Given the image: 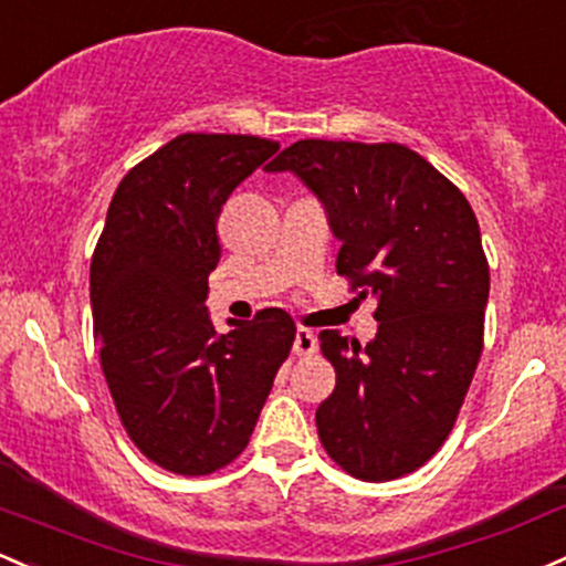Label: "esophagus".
Returning <instances> with one entry per match:
<instances>
[{
	"mask_svg": "<svg viewBox=\"0 0 566 566\" xmlns=\"http://www.w3.org/2000/svg\"><path fill=\"white\" fill-rule=\"evenodd\" d=\"M293 352L297 354V357H312V354L316 352V335H314V331H308V327H297Z\"/></svg>",
	"mask_w": 566,
	"mask_h": 566,
	"instance_id": "1",
	"label": "esophagus"
}]
</instances>
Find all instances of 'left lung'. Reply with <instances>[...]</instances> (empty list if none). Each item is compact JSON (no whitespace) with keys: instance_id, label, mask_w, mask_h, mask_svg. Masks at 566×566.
<instances>
[{"instance_id":"left-lung-1","label":"left lung","mask_w":566,"mask_h":566,"mask_svg":"<svg viewBox=\"0 0 566 566\" xmlns=\"http://www.w3.org/2000/svg\"><path fill=\"white\" fill-rule=\"evenodd\" d=\"M265 171H293L340 241L335 269L376 301V338L322 331L335 368L316 430L335 464L392 481L454 427L483 352L489 263L468 198L406 145L301 139Z\"/></svg>"}]
</instances>
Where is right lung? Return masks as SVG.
Returning a JSON list of instances; mask_svg holds the SVG:
<instances>
[{
	"mask_svg": "<svg viewBox=\"0 0 566 566\" xmlns=\"http://www.w3.org/2000/svg\"><path fill=\"white\" fill-rule=\"evenodd\" d=\"M276 150L260 136L179 134L123 177L93 252L109 395L136 449L171 473L209 475L247 449L295 340L282 308L228 319L226 335L207 312L222 203Z\"/></svg>",
	"mask_w": 566,
	"mask_h": 566,
	"instance_id": "1",
	"label": "right lung"
}]
</instances>
